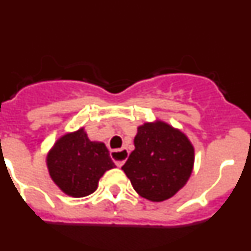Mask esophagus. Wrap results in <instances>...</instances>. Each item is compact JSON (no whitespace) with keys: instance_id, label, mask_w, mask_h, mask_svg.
<instances>
[{"instance_id":"1","label":"esophagus","mask_w":251,"mask_h":251,"mask_svg":"<svg viewBox=\"0 0 251 251\" xmlns=\"http://www.w3.org/2000/svg\"><path fill=\"white\" fill-rule=\"evenodd\" d=\"M128 156H129V151L127 148H121V150H113L110 151V158L113 159L117 167H122L124 165V162L127 161Z\"/></svg>"}]
</instances>
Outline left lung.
<instances>
[{
    "label": "left lung",
    "mask_w": 251,
    "mask_h": 251,
    "mask_svg": "<svg viewBox=\"0 0 251 251\" xmlns=\"http://www.w3.org/2000/svg\"><path fill=\"white\" fill-rule=\"evenodd\" d=\"M134 147L122 170L137 194L161 202L186 185L195 152L182 132L163 122L145 123L138 127Z\"/></svg>",
    "instance_id": "obj_1"
}]
</instances>
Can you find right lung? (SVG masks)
Masks as SVG:
<instances>
[{
	"label": "right lung",
	"mask_w": 251,
	"mask_h": 251,
	"mask_svg": "<svg viewBox=\"0 0 251 251\" xmlns=\"http://www.w3.org/2000/svg\"><path fill=\"white\" fill-rule=\"evenodd\" d=\"M46 161L52 181L73 197L93 194L104 172L115 167L105 145L90 141L83 128L57 139Z\"/></svg>",
	"instance_id": "add662e5"
}]
</instances>
